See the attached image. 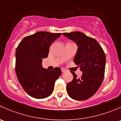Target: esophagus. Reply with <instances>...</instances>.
Returning a JSON list of instances; mask_svg holds the SVG:
<instances>
[{
	"label": "esophagus",
	"instance_id": "34e87169",
	"mask_svg": "<svg viewBox=\"0 0 121 121\" xmlns=\"http://www.w3.org/2000/svg\"><path fill=\"white\" fill-rule=\"evenodd\" d=\"M61 70H62V73H63V72H65L66 71V70L65 69H63V68H62V69H61Z\"/></svg>",
	"mask_w": 121,
	"mask_h": 121
}]
</instances>
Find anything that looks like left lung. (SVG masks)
I'll return each mask as SVG.
<instances>
[{"mask_svg":"<svg viewBox=\"0 0 121 121\" xmlns=\"http://www.w3.org/2000/svg\"><path fill=\"white\" fill-rule=\"evenodd\" d=\"M76 43L78 50L74 62L80 67L83 73L78 78L74 72L72 82L67 84L70 97L75 100H84L93 96L100 87L104 76L106 58L99 43L95 39L79 31L63 33Z\"/></svg>","mask_w":121,"mask_h":121,"instance_id":"obj_1","label":"left lung"}]
</instances>
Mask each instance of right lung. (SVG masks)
Returning <instances> with one entry per match:
<instances>
[{"label": "right lung", "instance_id": "add662e5", "mask_svg": "<svg viewBox=\"0 0 121 121\" xmlns=\"http://www.w3.org/2000/svg\"><path fill=\"white\" fill-rule=\"evenodd\" d=\"M61 33L39 31L24 37L16 51V72L25 91L37 99L48 97L53 92L55 81L62 73L59 68L48 70L42 66L49 47Z\"/></svg>", "mask_w": 121, "mask_h": 121}]
</instances>
